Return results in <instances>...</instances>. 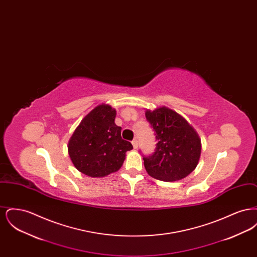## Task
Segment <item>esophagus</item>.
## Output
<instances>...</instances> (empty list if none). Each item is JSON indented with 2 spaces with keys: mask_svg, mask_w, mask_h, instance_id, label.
Wrapping results in <instances>:
<instances>
[{
  "mask_svg": "<svg viewBox=\"0 0 257 257\" xmlns=\"http://www.w3.org/2000/svg\"><path fill=\"white\" fill-rule=\"evenodd\" d=\"M132 145H133V147H134L135 149L138 148V140H137V139H134V140L132 141Z\"/></svg>",
  "mask_w": 257,
  "mask_h": 257,
  "instance_id": "1",
  "label": "esophagus"
}]
</instances>
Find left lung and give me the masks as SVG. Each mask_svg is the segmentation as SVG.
<instances>
[{"label":"left lung","instance_id":"left-lung-1","mask_svg":"<svg viewBox=\"0 0 257 257\" xmlns=\"http://www.w3.org/2000/svg\"><path fill=\"white\" fill-rule=\"evenodd\" d=\"M146 117L158 141L154 154L144 158L147 173L166 182L187 177L196 169L201 154L200 138L194 127L165 106L146 110Z\"/></svg>","mask_w":257,"mask_h":257}]
</instances>
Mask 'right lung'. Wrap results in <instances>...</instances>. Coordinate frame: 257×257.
Here are the masks:
<instances>
[{"instance_id":"obj_1","label":"right lung","mask_w":257,"mask_h":257,"mask_svg":"<svg viewBox=\"0 0 257 257\" xmlns=\"http://www.w3.org/2000/svg\"><path fill=\"white\" fill-rule=\"evenodd\" d=\"M116 111L108 104L90 110L75 129L68 142L74 167L90 177H105L122 167L126 152L133 149L121 138V127L114 123Z\"/></svg>"}]
</instances>
